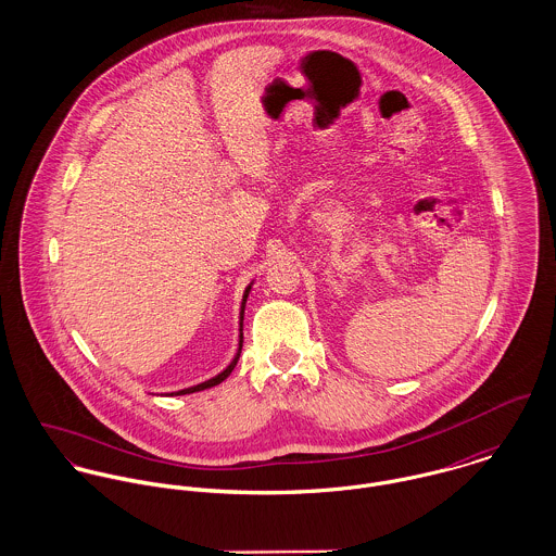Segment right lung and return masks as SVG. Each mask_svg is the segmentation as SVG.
Here are the masks:
<instances>
[{
  "label": "right lung",
  "mask_w": 556,
  "mask_h": 556,
  "mask_svg": "<svg viewBox=\"0 0 556 556\" xmlns=\"http://www.w3.org/2000/svg\"><path fill=\"white\" fill-rule=\"evenodd\" d=\"M252 285L254 282H250L248 287H245V291H243V298H241V306H239V340H238V353H236V357L231 359V364L220 372V375H216V377H212V379H207V381H203V383H199V386H192V388H186V390H179V392H170L168 396H184V394H194V392H203V390H210V388H214V386H218V383H223L231 372H233V368L238 366L239 353H241V344H243V333H241V329H243V308H245V300H248V293H250V289H252Z\"/></svg>",
  "instance_id": "add662e5"
}]
</instances>
